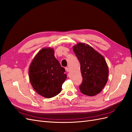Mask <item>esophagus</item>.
<instances>
[{"instance_id":"1","label":"esophagus","mask_w":132,"mask_h":132,"mask_svg":"<svg viewBox=\"0 0 132 132\" xmlns=\"http://www.w3.org/2000/svg\"><path fill=\"white\" fill-rule=\"evenodd\" d=\"M65 70L67 72H69V68H68V67H65Z\"/></svg>"}]
</instances>
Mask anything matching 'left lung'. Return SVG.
<instances>
[{
    "label": "left lung",
    "mask_w": 132,
    "mask_h": 132,
    "mask_svg": "<svg viewBox=\"0 0 132 132\" xmlns=\"http://www.w3.org/2000/svg\"><path fill=\"white\" fill-rule=\"evenodd\" d=\"M73 49L81 65L83 80L80 91L90 96L99 94L108 79L109 69L104 57L87 44L79 43Z\"/></svg>",
    "instance_id": "obj_1"
}]
</instances>
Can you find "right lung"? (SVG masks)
Listing matches in <instances>:
<instances>
[{"instance_id":"right-lung-1","label":"right lung","mask_w":132,"mask_h":132,"mask_svg":"<svg viewBox=\"0 0 132 132\" xmlns=\"http://www.w3.org/2000/svg\"><path fill=\"white\" fill-rule=\"evenodd\" d=\"M51 48L42 49L35 56L29 68V77L36 92L46 98L59 94L67 78L65 69L54 56Z\"/></svg>"}]
</instances>
